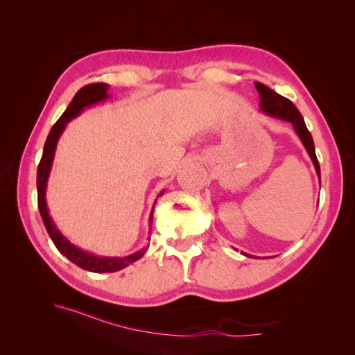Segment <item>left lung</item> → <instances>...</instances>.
<instances>
[{
	"instance_id": "1",
	"label": "left lung",
	"mask_w": 355,
	"mask_h": 355,
	"mask_svg": "<svg viewBox=\"0 0 355 355\" xmlns=\"http://www.w3.org/2000/svg\"><path fill=\"white\" fill-rule=\"evenodd\" d=\"M254 87L259 92V98H261V111L266 115H270L272 118H278V120H283L287 123H292L296 135L299 136L300 142L304 144L306 153L309 158L313 159V164L315 167L317 175L320 178V164L315 155V148H314V141L313 136L308 132V128L305 125V121L302 115L297 111L296 106L290 102L288 99L283 98L270 87H266L262 83H254ZM244 256H250L244 252H241ZM252 257V256H250ZM254 257V256H253Z\"/></svg>"
}]
</instances>
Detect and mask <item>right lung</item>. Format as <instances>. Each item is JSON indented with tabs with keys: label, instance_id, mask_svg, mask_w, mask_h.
I'll use <instances>...</instances> for the list:
<instances>
[{
	"label": "right lung",
	"instance_id": "right-lung-1",
	"mask_svg": "<svg viewBox=\"0 0 355 355\" xmlns=\"http://www.w3.org/2000/svg\"><path fill=\"white\" fill-rule=\"evenodd\" d=\"M108 89H110L108 84L94 83V84L84 85L83 89H80L77 92V94L73 96V99L69 103L67 111L62 114V116L56 121V124L51 127V130L47 136V141L44 144V149H42V157H41V161L38 164V170H37L38 209H40L42 222H44V225H46V230L50 235L51 241L55 243L56 249L63 256H67L72 263L83 268V270H87V271H92V272H115V271H120V270H123V268L136 262L137 259H141V257L146 252V247L142 250H139L133 254L124 256V257L96 256L93 253H89V252L80 249V247L72 244L65 237V235H63L58 230L56 223L53 222L50 213H49V207H47L46 191H47V180H49V176H50V170H51V166H53V158H55V153H56L58 141H59L60 135L63 133V130H65L67 124L72 120V118L80 115L84 111V108H89V106H92V105H96V103L108 99L110 98ZM163 194H164V191H161L157 197H161ZM155 202H157V200L154 201L151 214H149V228H151V225H153V213H154Z\"/></svg>",
	"mask_w": 355,
	"mask_h": 355
}]
</instances>
